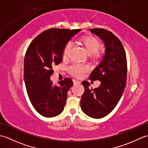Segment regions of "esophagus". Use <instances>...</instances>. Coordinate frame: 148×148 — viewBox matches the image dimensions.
Listing matches in <instances>:
<instances>
[{
  "mask_svg": "<svg viewBox=\"0 0 148 148\" xmlns=\"http://www.w3.org/2000/svg\"><path fill=\"white\" fill-rule=\"evenodd\" d=\"M73 83H74V84H80L81 82H80V81H77V80L74 79L73 80Z\"/></svg>",
  "mask_w": 148,
  "mask_h": 148,
  "instance_id": "34e87169",
  "label": "esophagus"
}]
</instances>
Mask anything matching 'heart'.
Instances as JSON below:
<instances>
[{
    "label": "heart",
    "instance_id": "b5f03b06",
    "mask_svg": "<svg viewBox=\"0 0 148 148\" xmlns=\"http://www.w3.org/2000/svg\"><path fill=\"white\" fill-rule=\"evenodd\" d=\"M79 41L86 51L92 55L93 58H100L103 56V51L99 49L100 42L96 37L93 36H83L80 39ZM72 48L71 42H69L65 46L62 53V57L64 59L67 58ZM69 72L72 76L77 77H82L84 74L88 71L87 65L81 64H73L68 67Z\"/></svg>",
    "mask_w": 148,
    "mask_h": 148
}]
</instances>
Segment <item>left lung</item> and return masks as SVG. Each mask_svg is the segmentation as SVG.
<instances>
[{
  "label": "left lung",
  "mask_w": 148,
  "mask_h": 148,
  "mask_svg": "<svg viewBox=\"0 0 148 148\" xmlns=\"http://www.w3.org/2000/svg\"><path fill=\"white\" fill-rule=\"evenodd\" d=\"M90 30L102 40L106 53L90 76V80H99L100 85L90 89L88 81L82 82L84 92L81 107L86 115L99 119L109 114L121 99L126 86L127 62L123 46L114 34L104 29Z\"/></svg>",
  "instance_id": "obj_1"
}]
</instances>
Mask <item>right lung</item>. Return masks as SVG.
I'll list each match as a JSON object with an SVG mask.
<instances>
[{
    "label": "right lung",
    "instance_id": "1",
    "mask_svg": "<svg viewBox=\"0 0 148 148\" xmlns=\"http://www.w3.org/2000/svg\"><path fill=\"white\" fill-rule=\"evenodd\" d=\"M81 29H49L34 39L25 56L24 81L31 103L40 114L55 117L64 111L67 92L73 85L70 78L53 85V65L62 61L65 46Z\"/></svg>",
    "mask_w": 148,
    "mask_h": 148
}]
</instances>
